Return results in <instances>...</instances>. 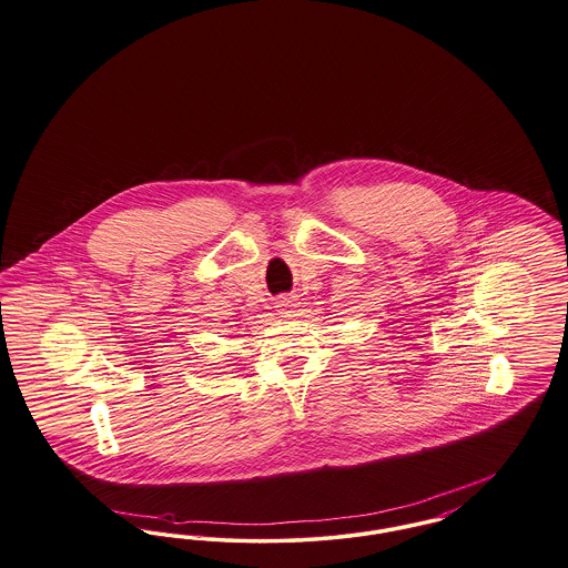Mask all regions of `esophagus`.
Here are the masks:
<instances>
[{"mask_svg": "<svg viewBox=\"0 0 568 568\" xmlns=\"http://www.w3.org/2000/svg\"><path fill=\"white\" fill-rule=\"evenodd\" d=\"M276 308H278V313H283V315L294 313V308H296V300L287 296L278 297V300H276Z\"/></svg>", "mask_w": 568, "mask_h": 568, "instance_id": "obj_1", "label": "esophagus"}]
</instances>
